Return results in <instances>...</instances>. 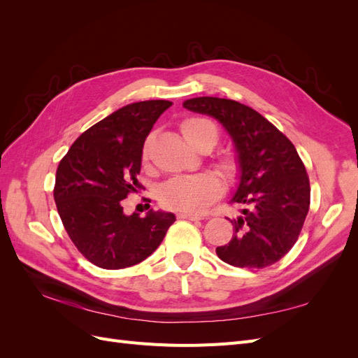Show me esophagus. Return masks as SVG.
Returning a JSON list of instances; mask_svg holds the SVG:
<instances>
[{
    "instance_id": "obj_1",
    "label": "esophagus",
    "mask_w": 358,
    "mask_h": 358,
    "mask_svg": "<svg viewBox=\"0 0 358 358\" xmlns=\"http://www.w3.org/2000/svg\"><path fill=\"white\" fill-rule=\"evenodd\" d=\"M178 218L189 220V221H201L203 216L196 215V213H189V212H180V213H178Z\"/></svg>"
}]
</instances>
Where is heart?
I'll return each mask as SVG.
<instances>
[{"mask_svg":"<svg viewBox=\"0 0 358 358\" xmlns=\"http://www.w3.org/2000/svg\"><path fill=\"white\" fill-rule=\"evenodd\" d=\"M180 131L187 142L199 149L203 145L212 148L218 140V129L209 119L191 117L183 121ZM149 159V140L143 148V162ZM216 169L225 179H231L236 175L237 162L230 155H221L215 162ZM221 182L212 173H201L196 176H182L167 180L161 187V201L170 209L183 212H201L209 203L220 196Z\"/></svg>","mask_w":358,"mask_h":358,"instance_id":"heart-1","label":"heart"}]
</instances>
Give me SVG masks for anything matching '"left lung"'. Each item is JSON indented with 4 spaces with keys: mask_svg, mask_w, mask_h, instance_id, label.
I'll return each mask as SVG.
<instances>
[{
    "mask_svg": "<svg viewBox=\"0 0 358 358\" xmlns=\"http://www.w3.org/2000/svg\"><path fill=\"white\" fill-rule=\"evenodd\" d=\"M185 109L218 121L234 145L241 208L231 241L216 248L222 262L262 268L279 262L297 242L310 203L306 169L289 140L251 107L218 96H196Z\"/></svg>",
    "mask_w": 358,
    "mask_h": 358,
    "instance_id": "obj_1",
    "label": "left lung"
}]
</instances>
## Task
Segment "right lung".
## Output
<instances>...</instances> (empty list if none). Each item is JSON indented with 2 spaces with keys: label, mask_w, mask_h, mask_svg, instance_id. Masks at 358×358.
Segmentation results:
<instances>
[{
  "label": "right lung",
  "mask_w": 358,
  "mask_h": 358,
  "mask_svg": "<svg viewBox=\"0 0 358 358\" xmlns=\"http://www.w3.org/2000/svg\"><path fill=\"white\" fill-rule=\"evenodd\" d=\"M167 100L127 104L76 140L59 162L53 197L61 221L80 254L101 268L143 262L164 239L175 213L150 209L125 215L122 200L140 183L145 140Z\"/></svg>",
  "instance_id": "right-lung-1"
}]
</instances>
